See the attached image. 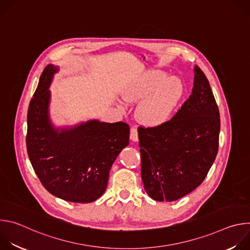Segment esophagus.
<instances>
[{
	"mask_svg": "<svg viewBox=\"0 0 250 250\" xmlns=\"http://www.w3.org/2000/svg\"><path fill=\"white\" fill-rule=\"evenodd\" d=\"M129 137H130V140H132V141H137L138 140V133H137V129L135 127L130 128Z\"/></svg>",
	"mask_w": 250,
	"mask_h": 250,
	"instance_id": "1",
	"label": "esophagus"
}]
</instances>
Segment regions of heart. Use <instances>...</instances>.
<instances>
[{
  "label": "heart",
  "instance_id": "obj_1",
  "mask_svg": "<svg viewBox=\"0 0 250 250\" xmlns=\"http://www.w3.org/2000/svg\"><path fill=\"white\" fill-rule=\"evenodd\" d=\"M183 94V83L158 69L146 71L123 91L127 102L142 100L136 113L139 121L148 126L168 122Z\"/></svg>",
  "mask_w": 250,
  "mask_h": 250
}]
</instances>
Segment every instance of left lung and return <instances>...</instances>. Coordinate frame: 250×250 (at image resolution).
Wrapping results in <instances>:
<instances>
[{
    "mask_svg": "<svg viewBox=\"0 0 250 250\" xmlns=\"http://www.w3.org/2000/svg\"><path fill=\"white\" fill-rule=\"evenodd\" d=\"M220 113L208 81L194 67L189 99L165 124L138 129L141 179L147 195L173 202L195 190L216 159Z\"/></svg>",
    "mask_w": 250,
    "mask_h": 250,
    "instance_id": "8db88e82",
    "label": "left lung"
}]
</instances>
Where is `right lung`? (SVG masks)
<instances>
[{
  "mask_svg": "<svg viewBox=\"0 0 250 250\" xmlns=\"http://www.w3.org/2000/svg\"><path fill=\"white\" fill-rule=\"evenodd\" d=\"M59 67L48 64L27 112L26 148L44 188L72 203H91L104 192L120 152L129 145V126L98 120L55 126L50 119L51 86Z\"/></svg>",
  "mask_w": 250,
  "mask_h": 250,
  "instance_id": "1",
  "label": "right lung"
}]
</instances>
